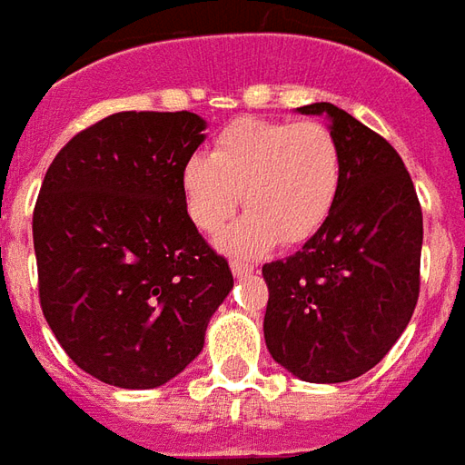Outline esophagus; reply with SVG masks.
<instances>
[{
  "label": "esophagus",
  "mask_w": 465,
  "mask_h": 465,
  "mask_svg": "<svg viewBox=\"0 0 465 465\" xmlns=\"http://www.w3.org/2000/svg\"><path fill=\"white\" fill-rule=\"evenodd\" d=\"M230 270H232V274H235V277H247V274L252 272L255 267L247 265V262H237V260H232V262H230Z\"/></svg>",
  "instance_id": "34e87169"
}]
</instances>
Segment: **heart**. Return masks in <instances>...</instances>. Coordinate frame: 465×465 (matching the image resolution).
<instances>
[{
    "label": "heart",
    "instance_id": "obj_1",
    "mask_svg": "<svg viewBox=\"0 0 465 465\" xmlns=\"http://www.w3.org/2000/svg\"><path fill=\"white\" fill-rule=\"evenodd\" d=\"M340 188V143L320 121L237 118L215 135L208 155L193 153L181 168L183 203L203 232L225 228L240 200L250 208L220 237L235 255L310 240L330 220Z\"/></svg>",
    "mask_w": 465,
    "mask_h": 465
}]
</instances>
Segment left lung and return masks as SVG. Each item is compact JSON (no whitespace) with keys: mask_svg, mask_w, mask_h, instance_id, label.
I'll return each instance as SVG.
<instances>
[{"mask_svg":"<svg viewBox=\"0 0 465 465\" xmlns=\"http://www.w3.org/2000/svg\"><path fill=\"white\" fill-rule=\"evenodd\" d=\"M297 111L330 118L341 188L330 220L302 250L262 267L265 344L302 381L340 384L376 367L411 320L421 284V205L386 138L334 104Z\"/></svg>","mask_w":465,"mask_h":465,"instance_id":"1","label":"left lung"}]
</instances>
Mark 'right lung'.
Segmentation results:
<instances>
[{
  "mask_svg": "<svg viewBox=\"0 0 465 465\" xmlns=\"http://www.w3.org/2000/svg\"><path fill=\"white\" fill-rule=\"evenodd\" d=\"M203 131L191 111H121L74 135L44 175L39 302L71 361L104 384L155 389L181 374L232 290L183 203Z\"/></svg>",
  "mask_w": 465,
  "mask_h": 465,
  "instance_id": "obj_1",
  "label": "right lung"
}]
</instances>
